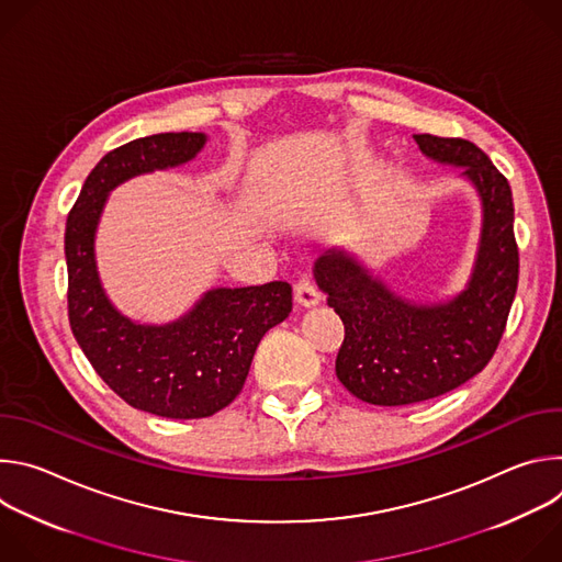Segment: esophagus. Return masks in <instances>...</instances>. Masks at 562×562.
I'll return each mask as SVG.
<instances>
[{
  "instance_id": "esophagus-1",
  "label": "esophagus",
  "mask_w": 562,
  "mask_h": 562,
  "mask_svg": "<svg viewBox=\"0 0 562 562\" xmlns=\"http://www.w3.org/2000/svg\"><path fill=\"white\" fill-rule=\"evenodd\" d=\"M293 295H295V302H297L300 306H315V304H319V291H317L315 282L308 280V278H302V280L295 284Z\"/></svg>"
}]
</instances>
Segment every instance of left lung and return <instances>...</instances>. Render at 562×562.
<instances>
[{
	"label": "left lung",
	"instance_id": "obj_1",
	"mask_svg": "<svg viewBox=\"0 0 562 562\" xmlns=\"http://www.w3.org/2000/svg\"><path fill=\"white\" fill-rule=\"evenodd\" d=\"M423 155L458 167L480 198L483 222L471 276L445 302H416L391 291L356 256L329 249L313 267L345 325L336 375L362 403L403 407L438 397L492 360L518 286L514 198L507 178L475 144L414 135Z\"/></svg>",
	"mask_w": 562,
	"mask_h": 562
}]
</instances>
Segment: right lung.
<instances>
[{
    "instance_id": "right-lung-1",
    "label": "right lung",
    "mask_w": 562,
    "mask_h": 562,
    "mask_svg": "<svg viewBox=\"0 0 562 562\" xmlns=\"http://www.w3.org/2000/svg\"><path fill=\"white\" fill-rule=\"evenodd\" d=\"M204 133H159L106 153L66 220L70 329L98 375L131 407L176 420L206 418L243 391L262 336L291 313V284L217 286L167 325H139L109 300L95 233L109 193L131 178L182 167Z\"/></svg>"
}]
</instances>
